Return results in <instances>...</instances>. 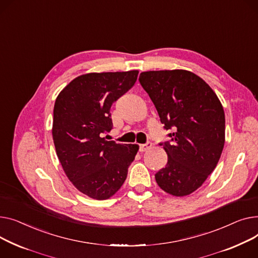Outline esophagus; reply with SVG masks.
<instances>
[{"label":"esophagus","instance_id":"1","mask_svg":"<svg viewBox=\"0 0 258 258\" xmlns=\"http://www.w3.org/2000/svg\"><path fill=\"white\" fill-rule=\"evenodd\" d=\"M151 147H152V144H151L150 142H148L147 144H144V145L140 146V151H141V152H145V151L149 150Z\"/></svg>","mask_w":258,"mask_h":258}]
</instances>
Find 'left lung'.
I'll return each instance as SVG.
<instances>
[{
    "instance_id": "obj_1",
    "label": "left lung",
    "mask_w": 258,
    "mask_h": 258,
    "mask_svg": "<svg viewBox=\"0 0 258 258\" xmlns=\"http://www.w3.org/2000/svg\"><path fill=\"white\" fill-rule=\"evenodd\" d=\"M140 82L154 103L171 142L160 144L168 154L155 174L159 187L175 197L198 189L213 173L225 144V113L216 93L185 70L149 71Z\"/></svg>"
}]
</instances>
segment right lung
<instances>
[{
	"mask_svg": "<svg viewBox=\"0 0 258 258\" xmlns=\"http://www.w3.org/2000/svg\"><path fill=\"white\" fill-rule=\"evenodd\" d=\"M138 75L139 71L81 75L56 98V154L73 185L93 199H109L120 188L140 149L103 138L112 129L113 102L134 85Z\"/></svg>",
	"mask_w": 258,
	"mask_h": 258,
	"instance_id": "1",
	"label": "right lung"
}]
</instances>
